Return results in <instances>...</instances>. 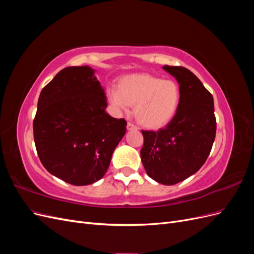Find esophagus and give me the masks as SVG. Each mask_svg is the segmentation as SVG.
<instances>
[{
	"instance_id": "34e87169",
	"label": "esophagus",
	"mask_w": 254,
	"mask_h": 254,
	"mask_svg": "<svg viewBox=\"0 0 254 254\" xmlns=\"http://www.w3.org/2000/svg\"><path fill=\"white\" fill-rule=\"evenodd\" d=\"M127 129L130 131V130H137V127L135 125H133L132 123H128V124H127Z\"/></svg>"
}]
</instances>
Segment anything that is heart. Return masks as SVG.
<instances>
[{
	"instance_id": "b5f03b06",
	"label": "heart",
	"mask_w": 254,
	"mask_h": 254,
	"mask_svg": "<svg viewBox=\"0 0 254 254\" xmlns=\"http://www.w3.org/2000/svg\"><path fill=\"white\" fill-rule=\"evenodd\" d=\"M106 95L118 111L127 112L134 105L135 120L148 129L166 126L181 103V89L175 80L145 73L123 76L119 87H108Z\"/></svg>"
}]
</instances>
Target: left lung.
Wrapping results in <instances>:
<instances>
[{"label": "left lung", "mask_w": 254, "mask_h": 254, "mask_svg": "<svg viewBox=\"0 0 254 254\" xmlns=\"http://www.w3.org/2000/svg\"><path fill=\"white\" fill-rule=\"evenodd\" d=\"M178 81L181 103L165 128L142 131L141 160L147 175L164 186H174L200 170L216 134L214 99L195 74L183 66L164 65Z\"/></svg>", "instance_id": "left-lung-1"}]
</instances>
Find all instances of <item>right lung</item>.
Returning a JSON list of instances; mask_svg holds the SVG:
<instances>
[{"mask_svg":"<svg viewBox=\"0 0 254 254\" xmlns=\"http://www.w3.org/2000/svg\"><path fill=\"white\" fill-rule=\"evenodd\" d=\"M95 70L68 66L45 86L38 99L34 140L47 171L73 186L105 176L127 122L106 112L107 97Z\"/></svg>","mask_w":254,"mask_h":254,"instance_id":"1","label":"right lung"}]
</instances>
